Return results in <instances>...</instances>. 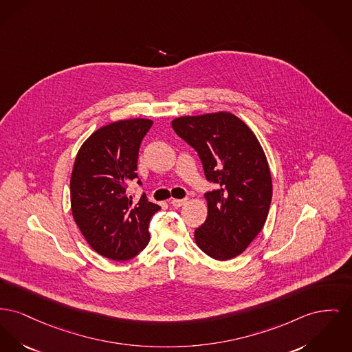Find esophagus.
<instances>
[{
  "mask_svg": "<svg viewBox=\"0 0 352 352\" xmlns=\"http://www.w3.org/2000/svg\"><path fill=\"white\" fill-rule=\"evenodd\" d=\"M185 204H186V199H171V206L175 207V208L181 207Z\"/></svg>",
  "mask_w": 352,
  "mask_h": 352,
  "instance_id": "esophagus-1",
  "label": "esophagus"
}]
</instances>
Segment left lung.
<instances>
[{
    "label": "left lung",
    "instance_id": "obj_1",
    "mask_svg": "<svg viewBox=\"0 0 352 352\" xmlns=\"http://www.w3.org/2000/svg\"><path fill=\"white\" fill-rule=\"evenodd\" d=\"M174 131L194 147L207 181V218L194 238L205 254L228 261L242 254L265 226L272 197L267 158L252 130L228 111L173 120Z\"/></svg>",
    "mask_w": 352,
    "mask_h": 352
}]
</instances>
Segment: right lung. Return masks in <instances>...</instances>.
Returning <instances> with one entry per match:
<instances>
[{"label": "right lung", "mask_w": 352, "mask_h": 352, "mask_svg": "<svg viewBox=\"0 0 352 352\" xmlns=\"http://www.w3.org/2000/svg\"><path fill=\"white\" fill-rule=\"evenodd\" d=\"M151 124L134 118L102 126L83 142L74 161L73 218L90 248L113 261H129L147 246L150 218L161 208L145 194L134 204L126 188L138 178V151Z\"/></svg>", "instance_id": "right-lung-1"}]
</instances>
